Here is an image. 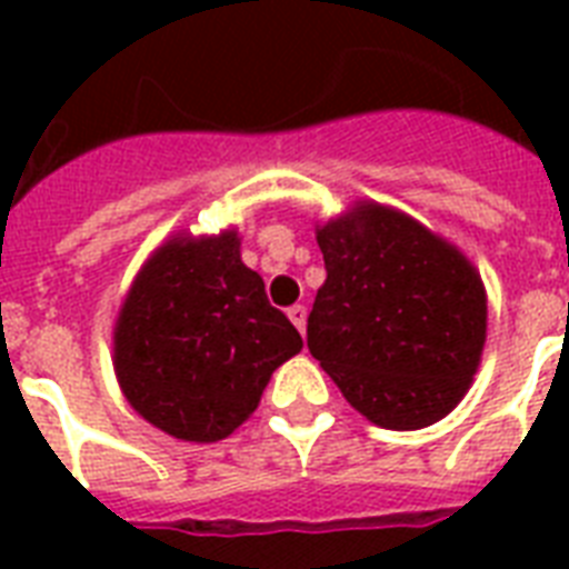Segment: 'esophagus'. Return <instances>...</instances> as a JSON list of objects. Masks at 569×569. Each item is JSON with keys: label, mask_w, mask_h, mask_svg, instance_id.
Here are the masks:
<instances>
[{"label": "esophagus", "mask_w": 569, "mask_h": 569, "mask_svg": "<svg viewBox=\"0 0 569 569\" xmlns=\"http://www.w3.org/2000/svg\"><path fill=\"white\" fill-rule=\"evenodd\" d=\"M289 319H292V325L298 330H307V307L303 303H295V307H289Z\"/></svg>", "instance_id": "1"}]
</instances>
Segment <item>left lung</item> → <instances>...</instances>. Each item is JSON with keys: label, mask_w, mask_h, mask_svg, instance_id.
Returning a JSON list of instances; mask_svg holds the SVG:
<instances>
[{"label": "left lung", "mask_w": 569, "mask_h": 569, "mask_svg": "<svg viewBox=\"0 0 569 569\" xmlns=\"http://www.w3.org/2000/svg\"><path fill=\"white\" fill-rule=\"evenodd\" d=\"M328 280L307 348L348 405L389 431L440 422L467 396L487 339L481 277L410 214L357 203L316 230Z\"/></svg>", "instance_id": "left-lung-1"}]
</instances>
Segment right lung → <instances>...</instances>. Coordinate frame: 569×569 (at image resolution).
Instances as JSON below:
<instances>
[{
	"label": "right lung",
	"instance_id": "right-lung-1",
	"mask_svg": "<svg viewBox=\"0 0 569 569\" xmlns=\"http://www.w3.org/2000/svg\"><path fill=\"white\" fill-rule=\"evenodd\" d=\"M303 348L241 262L239 236L164 241L138 271L114 325L123 396L159 431L186 442L230 437L271 372Z\"/></svg>",
	"mask_w": 569,
	"mask_h": 569
}]
</instances>
